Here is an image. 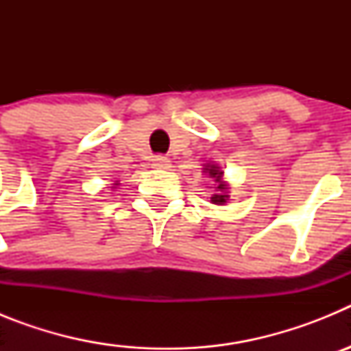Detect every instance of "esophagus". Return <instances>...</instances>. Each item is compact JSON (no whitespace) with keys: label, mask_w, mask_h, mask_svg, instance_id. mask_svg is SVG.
<instances>
[{"label":"esophagus","mask_w":351,"mask_h":351,"mask_svg":"<svg viewBox=\"0 0 351 351\" xmlns=\"http://www.w3.org/2000/svg\"><path fill=\"white\" fill-rule=\"evenodd\" d=\"M153 165L156 169H169L170 160L167 156H163V154H158V156L153 158Z\"/></svg>","instance_id":"obj_1"}]
</instances>
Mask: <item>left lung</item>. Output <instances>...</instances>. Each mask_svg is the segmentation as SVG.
I'll list each match as a JSON object with an SVG mask.
<instances>
[{
    "label": "left lung",
    "instance_id": "8db88e82",
    "mask_svg": "<svg viewBox=\"0 0 351 351\" xmlns=\"http://www.w3.org/2000/svg\"><path fill=\"white\" fill-rule=\"evenodd\" d=\"M206 170L209 172L210 178H214V179H216V182H218V193L213 195V198H210V200H213V204H225L226 200H228V195L225 193L226 184L221 181V173L223 172H219L218 167H216V165H207Z\"/></svg>",
    "mask_w": 351,
    "mask_h": 351
}]
</instances>
